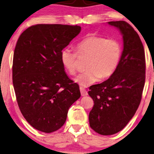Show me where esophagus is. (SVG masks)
I'll use <instances>...</instances> for the list:
<instances>
[{"label":"esophagus","mask_w":154,"mask_h":154,"mask_svg":"<svg viewBox=\"0 0 154 154\" xmlns=\"http://www.w3.org/2000/svg\"><path fill=\"white\" fill-rule=\"evenodd\" d=\"M80 90H81V95H82V96H86V95H88V92H87V90H86L84 88L81 87V88H80Z\"/></svg>","instance_id":"34e87169"}]
</instances>
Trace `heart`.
Masks as SVG:
<instances>
[{
	"mask_svg": "<svg viewBox=\"0 0 154 154\" xmlns=\"http://www.w3.org/2000/svg\"><path fill=\"white\" fill-rule=\"evenodd\" d=\"M75 51L65 48L60 52V60L71 75L77 71V57H88L85 69L75 81L82 86H88L111 76L119 66L122 55V46L116 39L96 35H88L75 46Z\"/></svg>",
	"mask_w": 154,
	"mask_h": 154,
	"instance_id": "heart-1",
	"label": "heart"
}]
</instances>
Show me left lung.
<instances>
[{
  "label": "left lung",
  "instance_id": "1",
  "mask_svg": "<svg viewBox=\"0 0 154 154\" xmlns=\"http://www.w3.org/2000/svg\"><path fill=\"white\" fill-rule=\"evenodd\" d=\"M123 35V50L116 70L106 81L90 87L94 101L90 126L102 135L117 133L137 110L145 83L144 46L138 33L125 21L109 22Z\"/></svg>",
  "mask_w": 154,
  "mask_h": 154
}]
</instances>
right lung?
I'll list each match as a JSON object with an SVG mask.
<instances>
[{
	"label": "right lung",
	"mask_w": 154,
	"mask_h": 154,
	"mask_svg": "<svg viewBox=\"0 0 154 154\" xmlns=\"http://www.w3.org/2000/svg\"><path fill=\"white\" fill-rule=\"evenodd\" d=\"M80 26L35 24L20 35L14 48L12 83L26 121L50 133L66 120L69 107L81 97L79 86L66 74L60 52L79 34Z\"/></svg>",
	"instance_id": "1"
}]
</instances>
